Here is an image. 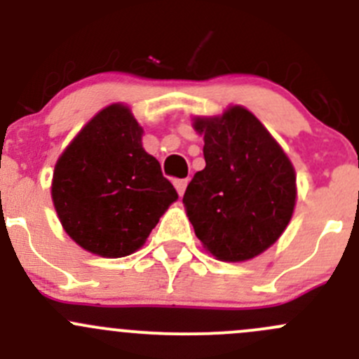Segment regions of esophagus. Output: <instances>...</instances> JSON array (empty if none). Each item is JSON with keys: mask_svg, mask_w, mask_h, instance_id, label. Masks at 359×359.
Masks as SVG:
<instances>
[{"mask_svg": "<svg viewBox=\"0 0 359 359\" xmlns=\"http://www.w3.org/2000/svg\"><path fill=\"white\" fill-rule=\"evenodd\" d=\"M173 186H175L177 193H179L180 196H182L184 191H186V187H187V179H177L175 182H173Z\"/></svg>", "mask_w": 359, "mask_h": 359, "instance_id": "1", "label": "esophagus"}]
</instances>
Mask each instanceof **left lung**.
<instances>
[{"mask_svg": "<svg viewBox=\"0 0 359 359\" xmlns=\"http://www.w3.org/2000/svg\"><path fill=\"white\" fill-rule=\"evenodd\" d=\"M206 166L184 193L198 240L213 257L241 262L287 229L295 206V170L280 144L248 109L196 118Z\"/></svg>", "mask_w": 359, "mask_h": 359, "instance_id": "1", "label": "left lung"}]
</instances>
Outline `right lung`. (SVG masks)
Here are the masks:
<instances>
[{
	"instance_id": "obj_1",
	"label": "right lung",
	"mask_w": 359,
	"mask_h": 359,
	"mask_svg": "<svg viewBox=\"0 0 359 359\" xmlns=\"http://www.w3.org/2000/svg\"><path fill=\"white\" fill-rule=\"evenodd\" d=\"M177 198L121 104L93 116L53 172L52 200L62 227L79 247L106 259L137 252Z\"/></svg>"
}]
</instances>
